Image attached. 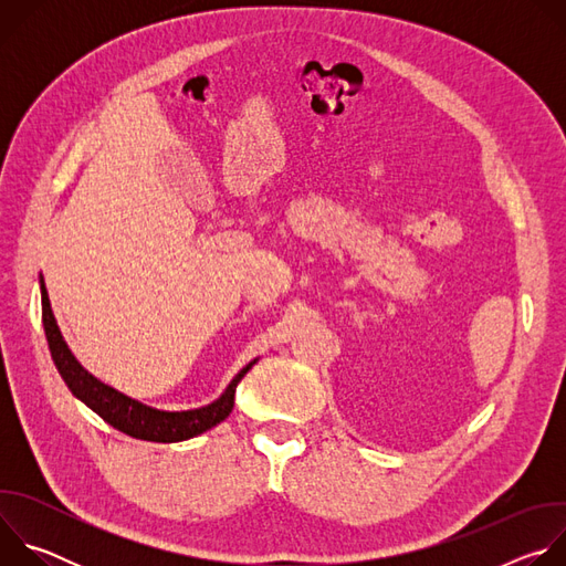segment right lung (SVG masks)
<instances>
[{
    "instance_id": "add662e5",
    "label": "right lung",
    "mask_w": 566,
    "mask_h": 566,
    "mask_svg": "<svg viewBox=\"0 0 566 566\" xmlns=\"http://www.w3.org/2000/svg\"><path fill=\"white\" fill-rule=\"evenodd\" d=\"M40 295H42V325L46 334V343L51 349V358L71 389V394L83 400L90 410H94L101 419H105L112 428L140 439V441H156V443H177L188 441L192 437H199L208 432L210 428L219 426L228 419L234 406V389L239 380L249 374V369L260 360H251L244 369H241L228 387L221 391L219 398L203 408L195 410H181V412H168V410H156L145 406V402L114 389L112 385L98 380L94 374H90L77 358L71 354L69 345L62 338V332L55 322L49 293L44 286V277L40 275Z\"/></svg>"
}]
</instances>
